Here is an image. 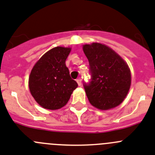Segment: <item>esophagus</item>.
<instances>
[{"label":"esophagus","mask_w":155,"mask_h":155,"mask_svg":"<svg viewBox=\"0 0 155 155\" xmlns=\"http://www.w3.org/2000/svg\"><path fill=\"white\" fill-rule=\"evenodd\" d=\"M76 82H77L79 86H81V84H82V79H81L80 78H78V79H76Z\"/></svg>","instance_id":"34e87169"}]
</instances>
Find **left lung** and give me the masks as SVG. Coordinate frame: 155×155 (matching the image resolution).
Instances as JSON below:
<instances>
[{
    "instance_id": "8db88e82",
    "label": "left lung",
    "mask_w": 155,
    "mask_h": 155,
    "mask_svg": "<svg viewBox=\"0 0 155 155\" xmlns=\"http://www.w3.org/2000/svg\"><path fill=\"white\" fill-rule=\"evenodd\" d=\"M83 49L91 75L90 82L83 84L90 103L104 110L117 107L130 87L131 75L127 64L105 45H84Z\"/></svg>"
}]
</instances>
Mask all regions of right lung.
Listing matches in <instances>:
<instances>
[{
  "label": "right lung",
  "mask_w": 155,
  "mask_h": 155,
  "mask_svg": "<svg viewBox=\"0 0 155 155\" xmlns=\"http://www.w3.org/2000/svg\"><path fill=\"white\" fill-rule=\"evenodd\" d=\"M70 48L55 47L45 53L31 69L28 86L31 94L41 107L58 110L67 104L78 86L70 77L65 60Z\"/></svg>",
  "instance_id": "1"
}]
</instances>
